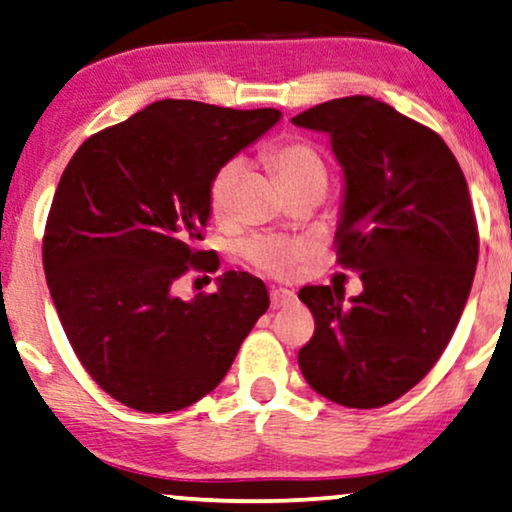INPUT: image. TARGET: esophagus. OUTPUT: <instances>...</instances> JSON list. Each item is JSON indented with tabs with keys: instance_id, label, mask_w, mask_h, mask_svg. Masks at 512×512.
<instances>
[{
	"instance_id": "obj_1",
	"label": "esophagus",
	"mask_w": 512,
	"mask_h": 512,
	"mask_svg": "<svg viewBox=\"0 0 512 512\" xmlns=\"http://www.w3.org/2000/svg\"><path fill=\"white\" fill-rule=\"evenodd\" d=\"M294 301H296L294 291H289V289H272L270 291V305L275 310L287 308V305H291Z\"/></svg>"
}]
</instances>
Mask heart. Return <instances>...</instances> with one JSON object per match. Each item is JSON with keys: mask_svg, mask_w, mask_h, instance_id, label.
I'll return each instance as SVG.
<instances>
[{"mask_svg": "<svg viewBox=\"0 0 512 512\" xmlns=\"http://www.w3.org/2000/svg\"><path fill=\"white\" fill-rule=\"evenodd\" d=\"M263 162L289 197L303 195V192H315L322 197L324 188H327V164H324L315 145L301 141V138H289V141H280L265 148ZM242 174L244 167L240 159H228L211 176L207 192L209 209L221 221L230 216L232 197H235ZM240 254L263 275L287 282L296 277L298 265L308 256V247L298 240H287V237L263 235L244 242Z\"/></svg>", "mask_w": 512, "mask_h": 512, "instance_id": "obj_1", "label": "heart"}]
</instances>
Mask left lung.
Returning a JSON list of instances; mask_svg holds the SVG:
<instances>
[{"mask_svg":"<svg viewBox=\"0 0 512 512\" xmlns=\"http://www.w3.org/2000/svg\"><path fill=\"white\" fill-rule=\"evenodd\" d=\"M324 131L345 174L338 265L364 291L303 287L315 334L298 367L315 393L353 409L395 402L435 367L466 308L480 235L466 176L428 126L371 96L291 119Z\"/></svg>","mask_w":512,"mask_h":512,"instance_id":"8db88e82","label":"left lung"}]
</instances>
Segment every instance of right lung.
Listing matches in <instances>:
<instances>
[{"label":"right lung","instance_id":"add662e5","mask_svg":"<svg viewBox=\"0 0 512 512\" xmlns=\"http://www.w3.org/2000/svg\"><path fill=\"white\" fill-rule=\"evenodd\" d=\"M280 117L167 98L86 138L65 167L44 228L46 284L77 360L126 407L169 414L202 400L268 310L249 272L228 270L192 301L176 282L218 270L197 249L211 176Z\"/></svg>","mask_w":512,"mask_h":512}]
</instances>
